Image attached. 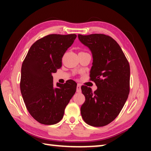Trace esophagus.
Listing matches in <instances>:
<instances>
[{"label": "esophagus", "mask_w": 151, "mask_h": 151, "mask_svg": "<svg viewBox=\"0 0 151 151\" xmlns=\"http://www.w3.org/2000/svg\"><path fill=\"white\" fill-rule=\"evenodd\" d=\"M76 92L77 93H81V84L78 83L77 86H76Z\"/></svg>", "instance_id": "1"}]
</instances>
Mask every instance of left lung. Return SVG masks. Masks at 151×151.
Returning a JSON list of instances; mask_svg holds the SVG:
<instances>
[{"label": "left lung", "instance_id": "8db88e82", "mask_svg": "<svg viewBox=\"0 0 151 151\" xmlns=\"http://www.w3.org/2000/svg\"><path fill=\"white\" fill-rule=\"evenodd\" d=\"M89 48L93 62L90 80L97 89L82 86L85 101L81 113L86 124L103 127L116 118L127 100L130 91V65L118 43L103 34L78 35Z\"/></svg>", "mask_w": 151, "mask_h": 151}]
</instances>
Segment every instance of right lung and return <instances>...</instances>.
<instances>
[{"label":"right lung","instance_id":"1","mask_svg":"<svg viewBox=\"0 0 151 151\" xmlns=\"http://www.w3.org/2000/svg\"><path fill=\"white\" fill-rule=\"evenodd\" d=\"M76 37L75 34L45 36L30 47L22 63L20 91L28 111L40 123L59 122L75 93L76 82L68 80L55 87L52 73L62 66L63 55Z\"/></svg>","mask_w":151,"mask_h":151}]
</instances>
